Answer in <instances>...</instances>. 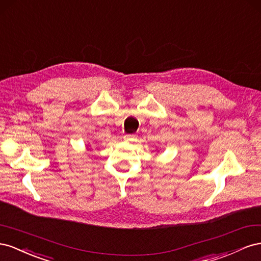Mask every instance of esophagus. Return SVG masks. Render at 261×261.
<instances>
[{"label": "esophagus", "instance_id": "1", "mask_svg": "<svg viewBox=\"0 0 261 261\" xmlns=\"http://www.w3.org/2000/svg\"><path fill=\"white\" fill-rule=\"evenodd\" d=\"M123 140L125 141V142H132V141L137 140V136L136 135H125L123 137Z\"/></svg>", "mask_w": 261, "mask_h": 261}]
</instances>
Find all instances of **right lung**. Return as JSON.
Here are the masks:
<instances>
[{
  "instance_id": "right-lung-1",
  "label": "right lung",
  "mask_w": 261,
  "mask_h": 261,
  "mask_svg": "<svg viewBox=\"0 0 261 261\" xmlns=\"http://www.w3.org/2000/svg\"><path fill=\"white\" fill-rule=\"evenodd\" d=\"M86 147H87V151H89V148H88V145H87V146H86Z\"/></svg>"
}]
</instances>
